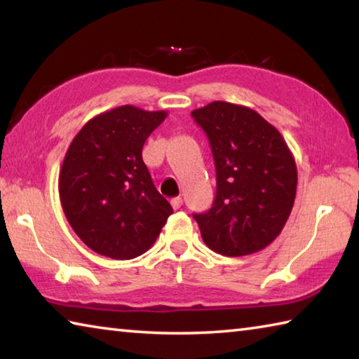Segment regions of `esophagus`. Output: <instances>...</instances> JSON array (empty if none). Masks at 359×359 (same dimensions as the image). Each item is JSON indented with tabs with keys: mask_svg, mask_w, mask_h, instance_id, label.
Instances as JSON below:
<instances>
[{
	"mask_svg": "<svg viewBox=\"0 0 359 359\" xmlns=\"http://www.w3.org/2000/svg\"><path fill=\"white\" fill-rule=\"evenodd\" d=\"M182 204H184V199H182L180 196H177V198H172V199H171V205H172V209H174V210L180 209V208H182Z\"/></svg>",
	"mask_w": 359,
	"mask_h": 359,
	"instance_id": "1",
	"label": "esophagus"
}]
</instances>
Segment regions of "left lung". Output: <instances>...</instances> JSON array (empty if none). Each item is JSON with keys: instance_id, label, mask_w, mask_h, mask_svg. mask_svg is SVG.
<instances>
[{"instance_id": "left-lung-1", "label": "left lung", "mask_w": 359, "mask_h": 359, "mask_svg": "<svg viewBox=\"0 0 359 359\" xmlns=\"http://www.w3.org/2000/svg\"><path fill=\"white\" fill-rule=\"evenodd\" d=\"M191 115L209 137L217 171L214 204L193 215L204 244L224 257L263 250L293 209V154L276 126L250 107L214 101Z\"/></svg>"}]
</instances>
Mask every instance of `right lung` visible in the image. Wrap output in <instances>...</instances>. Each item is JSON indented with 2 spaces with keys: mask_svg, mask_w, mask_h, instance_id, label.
I'll use <instances>...</instances> for the list:
<instances>
[{
  "mask_svg": "<svg viewBox=\"0 0 359 359\" xmlns=\"http://www.w3.org/2000/svg\"><path fill=\"white\" fill-rule=\"evenodd\" d=\"M166 117L165 111L120 106L88 120L69 144L60 201L74 233L102 257L145 253L172 214L142 161L145 141Z\"/></svg>",
  "mask_w": 359,
  "mask_h": 359,
  "instance_id": "right-lung-1",
  "label": "right lung"
}]
</instances>
